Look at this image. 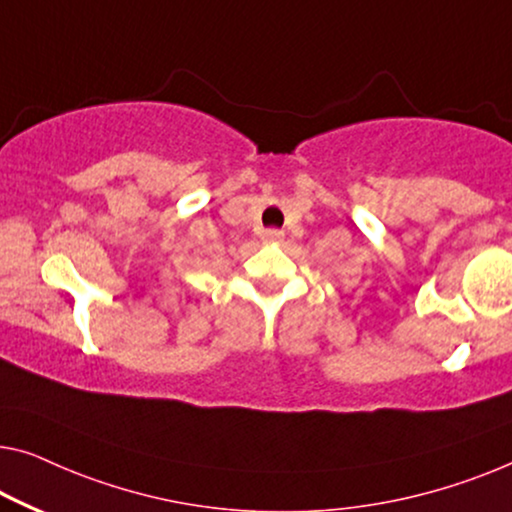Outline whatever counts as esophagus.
Instances as JSON below:
<instances>
[{
    "label": "esophagus",
    "instance_id": "34e87169",
    "mask_svg": "<svg viewBox=\"0 0 512 512\" xmlns=\"http://www.w3.org/2000/svg\"><path fill=\"white\" fill-rule=\"evenodd\" d=\"M282 236H285V234H282L280 230H266V232L262 234V241H264V243H280Z\"/></svg>",
    "mask_w": 512,
    "mask_h": 512
}]
</instances>
